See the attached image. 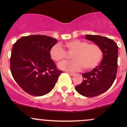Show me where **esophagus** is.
Listing matches in <instances>:
<instances>
[{
    "mask_svg": "<svg viewBox=\"0 0 127 127\" xmlns=\"http://www.w3.org/2000/svg\"><path fill=\"white\" fill-rule=\"evenodd\" d=\"M67 74H68L69 75H71V76H74V75H75V74H74V73H72V72H67Z\"/></svg>",
    "mask_w": 127,
    "mask_h": 127,
    "instance_id": "esophagus-1",
    "label": "esophagus"
}]
</instances>
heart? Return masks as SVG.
Returning <instances> with one entry per match:
<instances>
[{
    "label": "heart",
    "mask_w": 127,
    "mask_h": 127,
    "mask_svg": "<svg viewBox=\"0 0 127 127\" xmlns=\"http://www.w3.org/2000/svg\"><path fill=\"white\" fill-rule=\"evenodd\" d=\"M63 47L67 53H72V59L59 64V68L64 71H78L83 67L85 70L92 69L99 63L103 57L101 48L96 43L75 39L66 42ZM66 52L61 46L55 45L50 50V55L53 61L61 62L67 56Z\"/></svg>",
    "instance_id": "heart-1"
}]
</instances>
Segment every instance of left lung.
<instances>
[{
  "label": "left lung",
  "mask_w": 127,
  "mask_h": 127,
  "mask_svg": "<svg viewBox=\"0 0 127 127\" xmlns=\"http://www.w3.org/2000/svg\"><path fill=\"white\" fill-rule=\"evenodd\" d=\"M85 39L100 47L103 58L95 68L82 74L84 79L75 89L84 96L94 97L106 92L116 79L119 47L113 40L101 35H85Z\"/></svg>",
  "instance_id": "1"
}]
</instances>
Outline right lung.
Returning <instances> with one entry per match:
<instances>
[{"label":"right lung","instance_id":"obj_1","mask_svg":"<svg viewBox=\"0 0 127 127\" xmlns=\"http://www.w3.org/2000/svg\"><path fill=\"white\" fill-rule=\"evenodd\" d=\"M57 42L47 35H32L22 37L13 44L10 58L11 74L28 94L40 96L54 88L63 72L50 55L51 47Z\"/></svg>","mask_w":127,"mask_h":127}]
</instances>
